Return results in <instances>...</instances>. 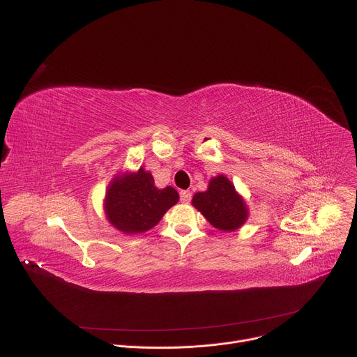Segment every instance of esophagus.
Listing matches in <instances>:
<instances>
[{
    "label": "esophagus",
    "instance_id": "esophagus-1",
    "mask_svg": "<svg viewBox=\"0 0 357 357\" xmlns=\"http://www.w3.org/2000/svg\"><path fill=\"white\" fill-rule=\"evenodd\" d=\"M181 202L182 203H189L192 199V193L189 190H181Z\"/></svg>",
    "mask_w": 357,
    "mask_h": 357
}]
</instances>
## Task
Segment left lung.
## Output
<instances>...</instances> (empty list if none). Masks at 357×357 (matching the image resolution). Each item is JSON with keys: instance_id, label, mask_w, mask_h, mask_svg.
I'll return each mask as SVG.
<instances>
[{"instance_id": "1", "label": "left lung", "mask_w": 357, "mask_h": 357, "mask_svg": "<svg viewBox=\"0 0 357 357\" xmlns=\"http://www.w3.org/2000/svg\"><path fill=\"white\" fill-rule=\"evenodd\" d=\"M192 205L213 227L223 231L237 230L248 218L243 197L225 175L212 178L208 190L195 193Z\"/></svg>"}]
</instances>
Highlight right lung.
I'll return each instance as SVG.
<instances>
[{"mask_svg": "<svg viewBox=\"0 0 357 357\" xmlns=\"http://www.w3.org/2000/svg\"><path fill=\"white\" fill-rule=\"evenodd\" d=\"M172 186L158 189L154 178L142 167L132 174L117 175L109 185L105 209L109 222L126 234H138L154 227L176 205Z\"/></svg>", "mask_w": 357, "mask_h": 357, "instance_id": "obj_1", "label": "right lung"}]
</instances>
